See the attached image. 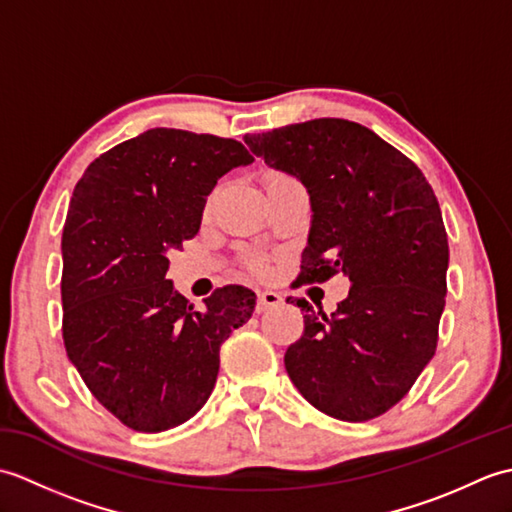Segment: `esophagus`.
I'll return each instance as SVG.
<instances>
[{"label": "esophagus", "instance_id": "esophagus-1", "mask_svg": "<svg viewBox=\"0 0 512 512\" xmlns=\"http://www.w3.org/2000/svg\"><path fill=\"white\" fill-rule=\"evenodd\" d=\"M281 295H277V292L273 290H264L259 292L257 295V312H266V310H273L277 306H281Z\"/></svg>", "mask_w": 512, "mask_h": 512}]
</instances>
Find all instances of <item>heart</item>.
Wrapping results in <instances>:
<instances>
[{
	"mask_svg": "<svg viewBox=\"0 0 512 512\" xmlns=\"http://www.w3.org/2000/svg\"><path fill=\"white\" fill-rule=\"evenodd\" d=\"M257 270H264V266H257Z\"/></svg>",
	"mask_w": 512,
	"mask_h": 512,
	"instance_id": "b5f03b06",
	"label": "heart"
}]
</instances>
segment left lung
Returning <instances> with one entry per match:
<instances>
[{
  "instance_id": "obj_1",
  "label": "left lung",
  "mask_w": 512,
  "mask_h": 512,
  "mask_svg": "<svg viewBox=\"0 0 512 512\" xmlns=\"http://www.w3.org/2000/svg\"><path fill=\"white\" fill-rule=\"evenodd\" d=\"M270 169L297 178L312 222L303 281L336 273L350 292L330 314L297 299L301 339L286 372L312 407L365 422L405 398L436 354L449 242L431 184L383 138L343 118H314L244 136Z\"/></svg>"
}]
</instances>
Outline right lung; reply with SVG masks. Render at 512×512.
<instances>
[{
  "mask_svg": "<svg viewBox=\"0 0 512 512\" xmlns=\"http://www.w3.org/2000/svg\"><path fill=\"white\" fill-rule=\"evenodd\" d=\"M250 162L233 138L156 127L105 151L76 184L61 237L63 343L129 429L160 433L193 418L215 387L222 343L255 310L244 286L217 288L195 310L167 279L206 195Z\"/></svg>",
  "mask_w": 512,
  "mask_h": 512,
  "instance_id": "1",
  "label": "right lung"
}]
</instances>
